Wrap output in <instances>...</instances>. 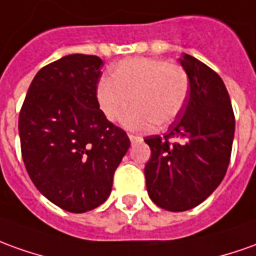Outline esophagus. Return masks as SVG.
Masks as SVG:
<instances>
[{"mask_svg": "<svg viewBox=\"0 0 256 256\" xmlns=\"http://www.w3.org/2000/svg\"><path fill=\"white\" fill-rule=\"evenodd\" d=\"M130 140H131L132 144L138 142V140H140V136H138V135H130Z\"/></svg>", "mask_w": 256, "mask_h": 256, "instance_id": "1", "label": "esophagus"}]
</instances>
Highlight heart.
Returning a JSON list of instances; mask_svg holds the SVG:
<instances>
[{
  "mask_svg": "<svg viewBox=\"0 0 256 256\" xmlns=\"http://www.w3.org/2000/svg\"><path fill=\"white\" fill-rule=\"evenodd\" d=\"M190 79L178 64L163 58H126L114 65L111 78L98 80L96 98L108 121H116L128 107L122 124L144 130L153 122L168 125L184 110Z\"/></svg>",
  "mask_w": 256,
  "mask_h": 256,
  "instance_id": "1",
  "label": "heart"
}]
</instances>
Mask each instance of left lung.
I'll return each mask as SVG.
<instances>
[{"label":"left lung","mask_w":256,"mask_h":256,"mask_svg":"<svg viewBox=\"0 0 256 256\" xmlns=\"http://www.w3.org/2000/svg\"><path fill=\"white\" fill-rule=\"evenodd\" d=\"M180 62L190 79L184 110L164 136H148L146 188L162 209L184 212L202 204L224 178L236 118L222 78L192 56Z\"/></svg>","instance_id":"1"}]
</instances>
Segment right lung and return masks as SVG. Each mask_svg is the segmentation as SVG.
Here are the masks:
<instances>
[{"label":"right lung","mask_w":256,"mask_h":256,"mask_svg":"<svg viewBox=\"0 0 256 256\" xmlns=\"http://www.w3.org/2000/svg\"><path fill=\"white\" fill-rule=\"evenodd\" d=\"M102 58L71 54L43 66L19 112L29 177L61 209L84 213L104 204L130 149L126 132L104 117L96 98Z\"/></svg>","instance_id":"obj_1"}]
</instances>
